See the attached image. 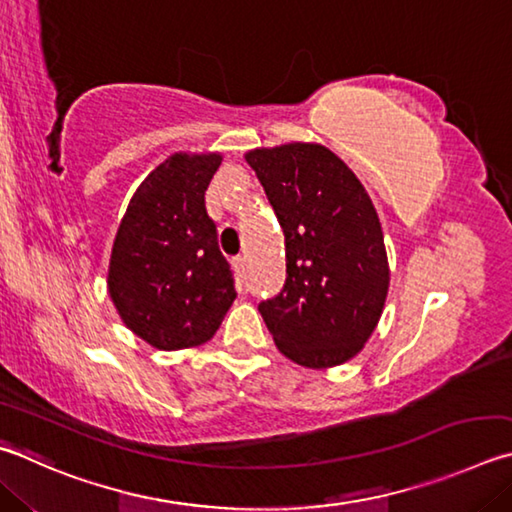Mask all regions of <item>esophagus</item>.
<instances>
[{"label": "esophagus", "mask_w": 512, "mask_h": 512, "mask_svg": "<svg viewBox=\"0 0 512 512\" xmlns=\"http://www.w3.org/2000/svg\"><path fill=\"white\" fill-rule=\"evenodd\" d=\"M232 266H235V271H237V273H244V268H246V257H235V259H232Z\"/></svg>", "instance_id": "esophagus-1"}]
</instances>
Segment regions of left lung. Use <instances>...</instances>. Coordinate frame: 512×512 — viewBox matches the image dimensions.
Returning <instances> with one entry per match:
<instances>
[{"mask_svg":"<svg viewBox=\"0 0 512 512\" xmlns=\"http://www.w3.org/2000/svg\"><path fill=\"white\" fill-rule=\"evenodd\" d=\"M286 237V284L259 304L288 360L329 369L356 358L378 327L389 262L378 212L351 167L320 143L244 154Z\"/></svg>","mask_w":512,"mask_h":512,"instance_id":"left-lung-1","label":"left lung"}]
</instances>
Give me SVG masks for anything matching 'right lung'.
<instances>
[{"mask_svg": "<svg viewBox=\"0 0 512 512\" xmlns=\"http://www.w3.org/2000/svg\"><path fill=\"white\" fill-rule=\"evenodd\" d=\"M224 156L174 152L129 199L111 246L107 291L129 331L156 349L215 336L237 291L206 190Z\"/></svg>", "mask_w": 512, "mask_h": 512, "instance_id": "right-lung-1", "label": "right lung"}]
</instances>
